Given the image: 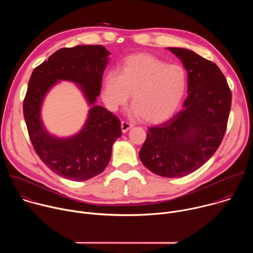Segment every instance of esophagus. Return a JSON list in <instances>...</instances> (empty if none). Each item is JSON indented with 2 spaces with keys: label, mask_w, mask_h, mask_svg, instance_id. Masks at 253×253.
I'll return each instance as SVG.
<instances>
[{
  "label": "esophagus",
  "mask_w": 253,
  "mask_h": 253,
  "mask_svg": "<svg viewBox=\"0 0 253 253\" xmlns=\"http://www.w3.org/2000/svg\"><path fill=\"white\" fill-rule=\"evenodd\" d=\"M133 127V124H131V123H129L128 121H122L121 122V129H122V132L123 133H125V132H127L130 128H132Z\"/></svg>",
  "instance_id": "esophagus-1"
}]
</instances>
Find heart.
Segmentation results:
<instances>
[{"label":"heart","mask_w":253,"mask_h":253,"mask_svg":"<svg viewBox=\"0 0 253 253\" xmlns=\"http://www.w3.org/2000/svg\"><path fill=\"white\" fill-rule=\"evenodd\" d=\"M187 85L185 70L168 65L151 55L128 57L116 71L107 72L102 83V100L110 111L125 105L132 92V111L146 122L169 118L182 100Z\"/></svg>","instance_id":"heart-1"}]
</instances>
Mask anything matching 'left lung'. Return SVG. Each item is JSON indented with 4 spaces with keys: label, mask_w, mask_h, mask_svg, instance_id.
Returning <instances> with one entry per match:
<instances>
[{
    "label": "left lung",
    "mask_w": 253,
    "mask_h": 253,
    "mask_svg": "<svg viewBox=\"0 0 253 253\" xmlns=\"http://www.w3.org/2000/svg\"><path fill=\"white\" fill-rule=\"evenodd\" d=\"M168 50L187 71L188 96L174 117L148 129L139 157L153 173L174 178L194 172L218 149L227 127L231 91L213 62L187 49Z\"/></svg>",
    "instance_id": "left-lung-1"
}]
</instances>
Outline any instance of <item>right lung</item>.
I'll use <instances>...</instances> for the list:
<instances>
[{
    "instance_id": "right-lung-1",
    "label": "right lung",
    "mask_w": 253,
    "mask_h": 253,
    "mask_svg": "<svg viewBox=\"0 0 253 253\" xmlns=\"http://www.w3.org/2000/svg\"><path fill=\"white\" fill-rule=\"evenodd\" d=\"M109 55L101 45L62 48L36 67L29 81L23 110L33 147L47 167L72 181L100 174L110 161L114 142L122 135L119 119L95 104ZM61 80L76 83L91 107L82 131L67 138L50 134L41 119L45 94Z\"/></svg>"
}]
</instances>
